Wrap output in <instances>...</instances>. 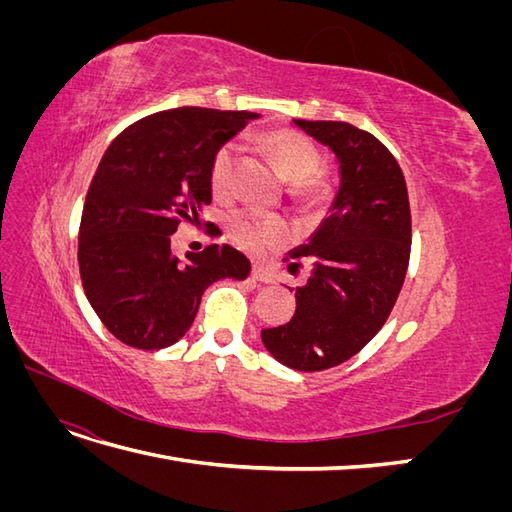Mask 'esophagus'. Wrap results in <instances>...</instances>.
Wrapping results in <instances>:
<instances>
[{
	"instance_id": "1",
	"label": "esophagus",
	"mask_w": 512,
	"mask_h": 512,
	"mask_svg": "<svg viewBox=\"0 0 512 512\" xmlns=\"http://www.w3.org/2000/svg\"><path fill=\"white\" fill-rule=\"evenodd\" d=\"M252 277H254L256 282H260V284H273L275 282L273 273L269 269H265V267H258V265L252 267Z\"/></svg>"
}]
</instances>
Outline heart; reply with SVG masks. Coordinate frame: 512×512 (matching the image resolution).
<instances>
[{
	"instance_id": "obj_1",
	"label": "heart",
	"mask_w": 512,
	"mask_h": 512,
	"mask_svg": "<svg viewBox=\"0 0 512 512\" xmlns=\"http://www.w3.org/2000/svg\"><path fill=\"white\" fill-rule=\"evenodd\" d=\"M260 145L282 177L292 181L290 194L309 207H324L333 198V181L322 173V153L312 138L292 128H275L260 134ZM237 147L224 143L213 151L209 162V185L215 196L235 190ZM228 232L241 250L252 256L280 252L290 241V224L282 215L237 209L228 215Z\"/></svg>"
}]
</instances>
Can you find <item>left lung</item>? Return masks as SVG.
Segmentation results:
<instances>
[{"label":"left lung","mask_w":512,"mask_h":512,"mask_svg":"<svg viewBox=\"0 0 512 512\" xmlns=\"http://www.w3.org/2000/svg\"><path fill=\"white\" fill-rule=\"evenodd\" d=\"M294 123L335 151L342 188L314 239L290 256V271L301 260L314 267L297 288L294 316L260 335L280 363L322 371L361 352L391 316L410 262L412 215L404 173L374 134L346 121Z\"/></svg>","instance_id":"obj_1"}]
</instances>
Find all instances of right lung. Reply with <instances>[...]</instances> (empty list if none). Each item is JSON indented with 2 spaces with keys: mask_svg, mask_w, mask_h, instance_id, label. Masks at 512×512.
Listing matches in <instances>:
<instances>
[{
  "mask_svg": "<svg viewBox=\"0 0 512 512\" xmlns=\"http://www.w3.org/2000/svg\"><path fill=\"white\" fill-rule=\"evenodd\" d=\"M254 117L170 108L134 121L104 151L81 215L79 271L91 307L119 342L138 350L173 346L213 282L250 273V260L228 243L179 262L170 235L211 203L213 151Z\"/></svg>",
  "mask_w": 512,
  "mask_h": 512,
  "instance_id": "1",
  "label": "right lung"
}]
</instances>
